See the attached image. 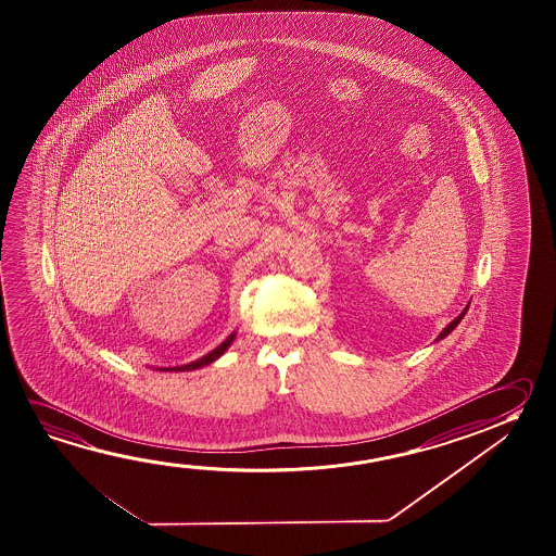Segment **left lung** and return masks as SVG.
I'll list each match as a JSON object with an SVG mask.
<instances>
[{"mask_svg":"<svg viewBox=\"0 0 556 556\" xmlns=\"http://www.w3.org/2000/svg\"><path fill=\"white\" fill-rule=\"evenodd\" d=\"M467 309H469V304H467V306H465L464 312H462V314H459V316H457V318L452 319V321H450V324H447L446 328H444V329H442V331H440V336L437 337V341H440V339H444V337L450 336V333H452V331H454V329L457 328V324H459V321H462V319H464L465 314H467Z\"/></svg>","mask_w":556,"mask_h":556,"instance_id":"8db88e82","label":"left lung"}]
</instances>
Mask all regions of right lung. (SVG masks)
<instances>
[{"instance_id":"1","label":"right lung","mask_w":556,"mask_h":556,"mask_svg":"<svg viewBox=\"0 0 556 556\" xmlns=\"http://www.w3.org/2000/svg\"><path fill=\"white\" fill-rule=\"evenodd\" d=\"M235 337H237V331H232V333H230V336H228L219 346H215L211 353H207L205 356H201V358L193 361V363H188V365L182 366H166V368H156V370H163V372H190V370H198V368L211 365V363H215L219 356L227 353L228 346L232 345V341H235Z\"/></svg>"}]
</instances>
